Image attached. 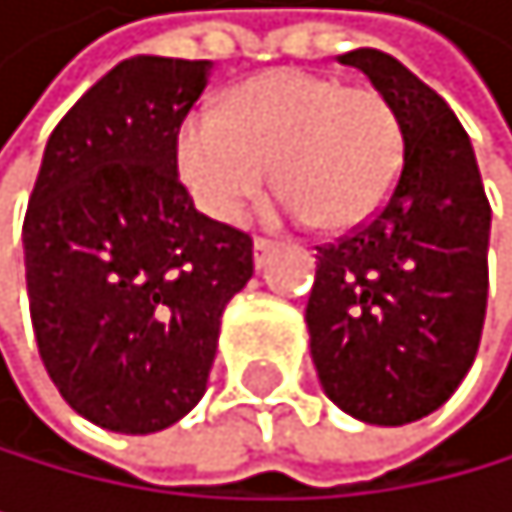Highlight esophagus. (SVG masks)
I'll return each instance as SVG.
<instances>
[{
  "label": "esophagus",
  "instance_id": "1",
  "mask_svg": "<svg viewBox=\"0 0 512 512\" xmlns=\"http://www.w3.org/2000/svg\"><path fill=\"white\" fill-rule=\"evenodd\" d=\"M272 250H275V243L269 237H256L253 240V262H256V266H266V259H269Z\"/></svg>",
  "mask_w": 512,
  "mask_h": 512
}]
</instances>
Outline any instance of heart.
Masks as SVG:
<instances>
[{
    "label": "heart",
    "mask_w": 512,
    "mask_h": 512,
    "mask_svg": "<svg viewBox=\"0 0 512 512\" xmlns=\"http://www.w3.org/2000/svg\"><path fill=\"white\" fill-rule=\"evenodd\" d=\"M275 182L288 214L323 230H352L388 205L404 166V124L375 86L285 66L243 82L224 108L182 121L176 166L195 205L237 221Z\"/></svg>",
    "instance_id": "1"
}]
</instances>
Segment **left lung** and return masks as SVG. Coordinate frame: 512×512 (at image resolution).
I'll return each instance as SVG.
<instances>
[{"label":"left lung","instance_id":"obj_1","mask_svg":"<svg viewBox=\"0 0 512 512\" xmlns=\"http://www.w3.org/2000/svg\"><path fill=\"white\" fill-rule=\"evenodd\" d=\"M394 102L404 166L388 205L317 246L307 330L320 385L349 417L404 426L455 394L478 356L487 311L491 201L446 99L381 50H349Z\"/></svg>","mask_w":512,"mask_h":512}]
</instances>
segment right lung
<instances>
[{
    "mask_svg": "<svg viewBox=\"0 0 512 512\" xmlns=\"http://www.w3.org/2000/svg\"><path fill=\"white\" fill-rule=\"evenodd\" d=\"M211 60L131 57L66 111L25 227L34 340L63 401L111 433H156L208 385L253 240L179 182L176 137Z\"/></svg>",
    "mask_w": 512,
    "mask_h": 512,
    "instance_id": "add662e5",
    "label": "right lung"
}]
</instances>
